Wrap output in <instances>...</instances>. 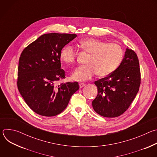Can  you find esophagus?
Instances as JSON below:
<instances>
[{"instance_id": "obj_1", "label": "esophagus", "mask_w": 157, "mask_h": 157, "mask_svg": "<svg viewBox=\"0 0 157 157\" xmlns=\"http://www.w3.org/2000/svg\"><path fill=\"white\" fill-rule=\"evenodd\" d=\"M85 85H86V84L84 83V82H80V83L79 84V87H80V88L83 87Z\"/></svg>"}]
</instances>
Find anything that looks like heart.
<instances>
[{"label": "heart", "instance_id": "obj_1", "mask_svg": "<svg viewBox=\"0 0 157 157\" xmlns=\"http://www.w3.org/2000/svg\"><path fill=\"white\" fill-rule=\"evenodd\" d=\"M83 52L89 55L86 65L81 66L73 72L71 78L75 81H84L93 78L97 73L100 78L113 73L121 64L124 56L122 47L117 43L107 42L93 38L80 41ZM59 57L65 64H73L76 52L74 47L67 44L62 48Z\"/></svg>", "mask_w": 157, "mask_h": 157}]
</instances>
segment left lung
<instances>
[{"label":"left lung","instance_id":"1","mask_svg":"<svg viewBox=\"0 0 157 157\" xmlns=\"http://www.w3.org/2000/svg\"><path fill=\"white\" fill-rule=\"evenodd\" d=\"M140 81L137 55L133 50L127 49L118 68L108 76L94 82L98 95L92 102L94 110L105 117L122 115L135 99Z\"/></svg>","mask_w":157,"mask_h":157}]
</instances>
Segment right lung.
<instances>
[{
	"instance_id": "right-lung-1",
	"label": "right lung",
	"mask_w": 157,
	"mask_h": 157,
	"mask_svg": "<svg viewBox=\"0 0 157 157\" xmlns=\"http://www.w3.org/2000/svg\"><path fill=\"white\" fill-rule=\"evenodd\" d=\"M76 34L51 33L40 36L22 51L18 66L17 87L35 113L55 116L65 109L71 96L79 89L78 82L57 85L64 79L60 52Z\"/></svg>"
}]
</instances>
